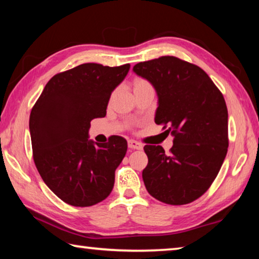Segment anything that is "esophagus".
<instances>
[{
    "mask_svg": "<svg viewBox=\"0 0 259 259\" xmlns=\"http://www.w3.org/2000/svg\"><path fill=\"white\" fill-rule=\"evenodd\" d=\"M128 146H129L130 150H142V148H143L142 144L136 142V140H133V139H130L128 142Z\"/></svg>",
    "mask_w": 259,
    "mask_h": 259,
    "instance_id": "1",
    "label": "esophagus"
}]
</instances>
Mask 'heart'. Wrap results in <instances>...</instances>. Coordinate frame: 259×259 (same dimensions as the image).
<instances>
[{
  "label": "heart",
  "mask_w": 259,
  "mask_h": 259,
  "mask_svg": "<svg viewBox=\"0 0 259 259\" xmlns=\"http://www.w3.org/2000/svg\"><path fill=\"white\" fill-rule=\"evenodd\" d=\"M133 87H134V93H136V91L143 90L145 89V88H150L151 84L146 80H144V78H135L133 82Z\"/></svg>",
  "instance_id": "1"
}]
</instances>
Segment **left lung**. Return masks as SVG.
Returning <instances> with one entry per match:
<instances>
[{
    "instance_id": "8db88e82",
    "label": "left lung",
    "mask_w": 259,
    "mask_h": 259,
    "mask_svg": "<svg viewBox=\"0 0 259 259\" xmlns=\"http://www.w3.org/2000/svg\"><path fill=\"white\" fill-rule=\"evenodd\" d=\"M133 71L151 83L157 95L155 123L169 129V154L160 145L144 147L147 192L166 204L200 198L221 170L229 147L225 99L203 69L172 56L143 61Z\"/></svg>"
}]
</instances>
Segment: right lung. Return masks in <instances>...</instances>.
I'll return each instance as SVG.
<instances>
[{"mask_svg": "<svg viewBox=\"0 0 259 259\" xmlns=\"http://www.w3.org/2000/svg\"><path fill=\"white\" fill-rule=\"evenodd\" d=\"M129 69V64L88 63L56 74L30 112L37 171L59 199L74 207L102 202L113 190L128 144L120 136L95 143L89 139L90 121L106 115L111 95Z\"/></svg>", "mask_w": 259, "mask_h": 259, "instance_id": "1", "label": "right lung"}]
</instances>
